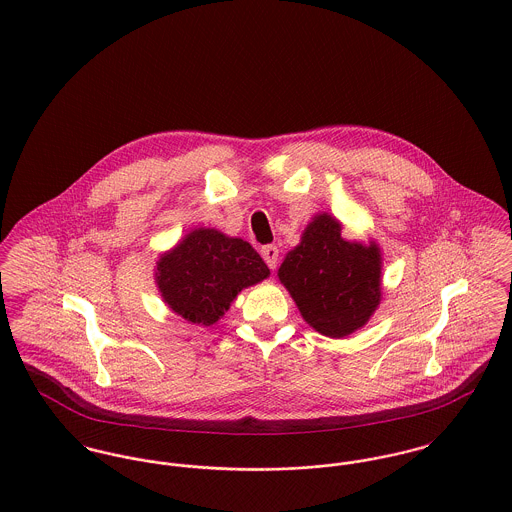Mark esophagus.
Returning <instances> with one entry per match:
<instances>
[{
    "label": "esophagus",
    "mask_w": 512,
    "mask_h": 512,
    "mask_svg": "<svg viewBox=\"0 0 512 512\" xmlns=\"http://www.w3.org/2000/svg\"><path fill=\"white\" fill-rule=\"evenodd\" d=\"M262 258L266 260V264L270 266V270H276L278 268V260H280V250L278 246H264L262 248Z\"/></svg>",
    "instance_id": "34e87169"
}]
</instances>
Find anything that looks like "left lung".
<instances>
[{"label":"left lung","mask_w":512,"mask_h":512,"mask_svg":"<svg viewBox=\"0 0 512 512\" xmlns=\"http://www.w3.org/2000/svg\"><path fill=\"white\" fill-rule=\"evenodd\" d=\"M341 230L335 217L317 213L278 270L305 323L331 339L365 327L382 299L380 246L345 240Z\"/></svg>","instance_id":"1"}]
</instances>
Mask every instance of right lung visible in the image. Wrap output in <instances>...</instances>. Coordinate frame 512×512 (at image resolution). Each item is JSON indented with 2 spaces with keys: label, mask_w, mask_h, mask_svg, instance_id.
I'll use <instances>...</instances> for the list:
<instances>
[{
  "label": "right lung",
  "mask_w": 512,
  "mask_h": 512,
  "mask_svg": "<svg viewBox=\"0 0 512 512\" xmlns=\"http://www.w3.org/2000/svg\"><path fill=\"white\" fill-rule=\"evenodd\" d=\"M270 276L260 254L217 228H193L155 266L165 305L195 325H215L244 288Z\"/></svg>",
  "instance_id": "add662e5"
}]
</instances>
